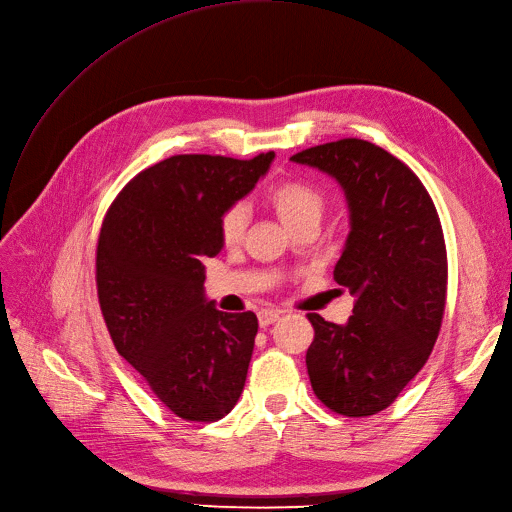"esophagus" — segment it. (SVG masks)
I'll return each mask as SVG.
<instances>
[{
	"mask_svg": "<svg viewBox=\"0 0 512 512\" xmlns=\"http://www.w3.org/2000/svg\"><path fill=\"white\" fill-rule=\"evenodd\" d=\"M279 317H281V311H277V309H262L258 313V323H260V327H267V325L275 323Z\"/></svg>",
	"mask_w": 512,
	"mask_h": 512,
	"instance_id": "obj_1",
	"label": "esophagus"
}]
</instances>
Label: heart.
<instances>
[{"mask_svg": "<svg viewBox=\"0 0 512 512\" xmlns=\"http://www.w3.org/2000/svg\"><path fill=\"white\" fill-rule=\"evenodd\" d=\"M264 201L267 206L279 216V220L288 227L292 233L300 227H319L327 212V197L313 187L311 182L288 178L273 185L267 193H264ZM245 227H248V212L235 203V206L227 208L220 216L218 233L222 243L227 248H235L241 243Z\"/></svg>", "mask_w": 512, "mask_h": 512, "instance_id": "heart-1", "label": "heart"}]
</instances>
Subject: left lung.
<instances>
[{
  "instance_id": "left-lung-1",
  "label": "left lung",
  "mask_w": 512,
  "mask_h": 512,
  "mask_svg": "<svg viewBox=\"0 0 512 512\" xmlns=\"http://www.w3.org/2000/svg\"><path fill=\"white\" fill-rule=\"evenodd\" d=\"M292 161L334 176L351 210L334 279L355 296L346 325L309 313L306 370L317 399L349 418L391 405L431 355L447 296L435 203L401 159L361 138L304 149Z\"/></svg>"
}]
</instances>
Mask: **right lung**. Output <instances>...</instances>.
<instances>
[{"label": "right lung", "mask_w": 512, "mask_h": 512, "mask_svg": "<svg viewBox=\"0 0 512 512\" xmlns=\"http://www.w3.org/2000/svg\"><path fill=\"white\" fill-rule=\"evenodd\" d=\"M254 159L174 155L111 203L96 248V290L117 353L187 422L227 416L245 384L258 319L206 300L203 260L222 250V212L267 174Z\"/></svg>", "instance_id": "add662e5"}]
</instances>
